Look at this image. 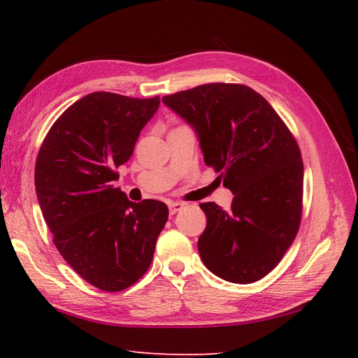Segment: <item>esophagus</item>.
<instances>
[{"instance_id": "obj_1", "label": "esophagus", "mask_w": 358, "mask_h": 358, "mask_svg": "<svg viewBox=\"0 0 358 358\" xmlns=\"http://www.w3.org/2000/svg\"><path fill=\"white\" fill-rule=\"evenodd\" d=\"M167 206H169V214L171 215H173V214H177L178 210H181L185 208V204L183 203H175V201H171L169 204H167Z\"/></svg>"}]
</instances>
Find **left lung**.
Here are the masks:
<instances>
[{"label": "left lung", "mask_w": 358, "mask_h": 358, "mask_svg": "<svg viewBox=\"0 0 358 358\" xmlns=\"http://www.w3.org/2000/svg\"><path fill=\"white\" fill-rule=\"evenodd\" d=\"M163 103L194 127L204 163L234 194L231 210L201 203L208 218L199 238L204 266L248 285L275 268L292 245L303 209V162L294 135L254 89L210 83Z\"/></svg>", "instance_id": "1"}]
</instances>
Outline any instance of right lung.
I'll return each instance as SVG.
<instances>
[{"mask_svg": "<svg viewBox=\"0 0 358 358\" xmlns=\"http://www.w3.org/2000/svg\"><path fill=\"white\" fill-rule=\"evenodd\" d=\"M158 106L159 96L89 94L58 117L36 157L38 203L58 252L106 292L146 273L169 217L163 201H129L112 186Z\"/></svg>", "mask_w": 358, "mask_h": 358, "instance_id": "add662e5", "label": "right lung"}]
</instances>
